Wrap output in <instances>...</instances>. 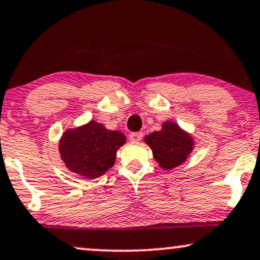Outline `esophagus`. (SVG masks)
Masks as SVG:
<instances>
[{"label":"esophagus","mask_w":260,"mask_h":260,"mask_svg":"<svg viewBox=\"0 0 260 260\" xmlns=\"http://www.w3.org/2000/svg\"><path fill=\"white\" fill-rule=\"evenodd\" d=\"M143 135L141 133H133L130 134V141H133V142H139V141L142 140Z\"/></svg>","instance_id":"obj_1"}]
</instances>
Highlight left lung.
Here are the masks:
<instances>
[{"instance_id":"8db88e82","label":"left lung","mask_w":260,"mask_h":260,"mask_svg":"<svg viewBox=\"0 0 260 260\" xmlns=\"http://www.w3.org/2000/svg\"><path fill=\"white\" fill-rule=\"evenodd\" d=\"M145 142L150 147L160 168L164 170H172L183 164L195 145L193 137L170 120L162 124L161 130L147 135Z\"/></svg>"}]
</instances>
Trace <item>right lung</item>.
Returning <instances> with one entry per match:
<instances>
[{
  "label": "right lung",
  "mask_w": 260,
  "mask_h": 260,
  "mask_svg": "<svg viewBox=\"0 0 260 260\" xmlns=\"http://www.w3.org/2000/svg\"><path fill=\"white\" fill-rule=\"evenodd\" d=\"M126 137L120 131L108 130L91 120L66 130L59 142V152L66 168L84 178L100 177L114 165L117 150Z\"/></svg>",
  "instance_id": "obj_1"
}]
</instances>
